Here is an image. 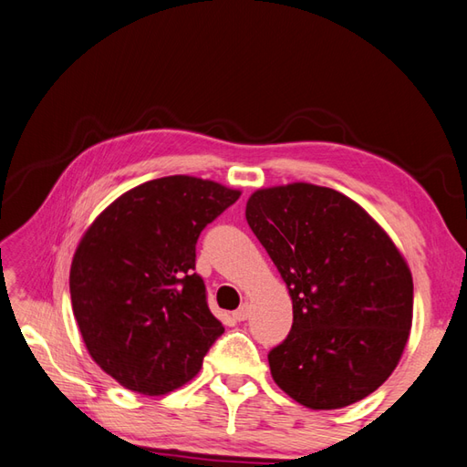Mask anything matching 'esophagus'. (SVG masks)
Here are the masks:
<instances>
[{"label":"esophagus","instance_id":"obj_1","mask_svg":"<svg viewBox=\"0 0 467 467\" xmlns=\"http://www.w3.org/2000/svg\"><path fill=\"white\" fill-rule=\"evenodd\" d=\"M234 318L239 320V322H244V320L249 318V305H247V302H244V305L234 312Z\"/></svg>","mask_w":467,"mask_h":467}]
</instances>
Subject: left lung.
I'll list each match as a JSON object with an SVG mask.
<instances>
[{
  "mask_svg": "<svg viewBox=\"0 0 467 467\" xmlns=\"http://www.w3.org/2000/svg\"><path fill=\"white\" fill-rule=\"evenodd\" d=\"M245 218L293 300L291 332L269 351L275 383L314 410L371 395L412 326V275L393 239L354 200L308 182L259 188Z\"/></svg>",
  "mask_w": 467,
  "mask_h": 467,
  "instance_id": "left-lung-1",
  "label": "left lung"
}]
</instances>
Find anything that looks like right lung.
<instances>
[{
    "mask_svg": "<svg viewBox=\"0 0 467 467\" xmlns=\"http://www.w3.org/2000/svg\"><path fill=\"white\" fill-rule=\"evenodd\" d=\"M239 191L174 174L131 188L99 213L70 265L72 312L88 354L121 387H182L223 334L194 273L198 235Z\"/></svg>",
    "mask_w": 467,
    "mask_h": 467,
    "instance_id": "1",
    "label": "right lung"
}]
</instances>
